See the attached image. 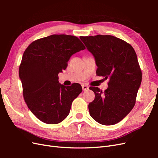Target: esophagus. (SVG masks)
Here are the masks:
<instances>
[{"mask_svg":"<svg viewBox=\"0 0 158 158\" xmlns=\"http://www.w3.org/2000/svg\"><path fill=\"white\" fill-rule=\"evenodd\" d=\"M82 89L83 91H85V90H88L89 87L87 85H85V84H82Z\"/></svg>","mask_w":158,"mask_h":158,"instance_id":"1","label":"esophagus"}]
</instances>
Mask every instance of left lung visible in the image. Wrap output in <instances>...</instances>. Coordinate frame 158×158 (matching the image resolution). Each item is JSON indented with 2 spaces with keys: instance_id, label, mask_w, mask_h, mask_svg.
<instances>
[{
  "instance_id": "1",
  "label": "left lung",
  "mask_w": 158,
  "mask_h": 158,
  "mask_svg": "<svg viewBox=\"0 0 158 158\" xmlns=\"http://www.w3.org/2000/svg\"><path fill=\"white\" fill-rule=\"evenodd\" d=\"M80 38L95 57L97 75L109 78L104 92L89 88L95 94L94 100L88 105L90 116L102 125H114L130 113L136 103L142 82L136 52L127 42L113 35Z\"/></svg>"
}]
</instances>
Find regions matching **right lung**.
Returning a JSON list of instances; mask_svg holds the SVG:
<instances>
[{
  "label": "right lung",
  "mask_w": 158,
  "mask_h": 158,
  "mask_svg": "<svg viewBox=\"0 0 158 158\" xmlns=\"http://www.w3.org/2000/svg\"><path fill=\"white\" fill-rule=\"evenodd\" d=\"M85 49L77 37L55 34L33 41L23 52L19 67L23 96L41 121L54 125L69 115L82 88L78 83L61 85L58 74L67 67L72 55Z\"/></svg>",
  "instance_id": "1"
}]
</instances>
